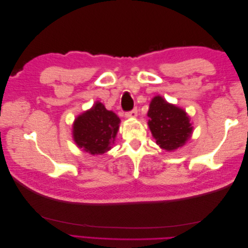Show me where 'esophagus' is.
I'll use <instances>...</instances> for the list:
<instances>
[{"mask_svg": "<svg viewBox=\"0 0 248 248\" xmlns=\"http://www.w3.org/2000/svg\"><path fill=\"white\" fill-rule=\"evenodd\" d=\"M125 116H126V118H136L138 116V108H133L130 111H127L126 114H125Z\"/></svg>", "mask_w": 248, "mask_h": 248, "instance_id": "obj_1", "label": "esophagus"}]
</instances>
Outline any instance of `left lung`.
I'll return each instance as SVG.
<instances>
[{
	"mask_svg": "<svg viewBox=\"0 0 248 248\" xmlns=\"http://www.w3.org/2000/svg\"><path fill=\"white\" fill-rule=\"evenodd\" d=\"M148 117L156 144L167 151L182 147L191 137L192 126L185 110L167 102L161 96L152 99Z\"/></svg>",
	"mask_w": 248,
	"mask_h": 248,
	"instance_id": "8db88e82",
	"label": "left lung"
}]
</instances>
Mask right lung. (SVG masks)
<instances>
[{
  "mask_svg": "<svg viewBox=\"0 0 248 248\" xmlns=\"http://www.w3.org/2000/svg\"><path fill=\"white\" fill-rule=\"evenodd\" d=\"M119 117L101 102L79 115L73 123V139L78 148L98 155L110 150L119 129Z\"/></svg>",
  "mask_w": 248,
  "mask_h": 248,
  "instance_id": "add662e5",
  "label": "right lung"
}]
</instances>
